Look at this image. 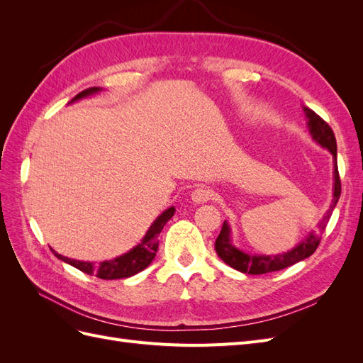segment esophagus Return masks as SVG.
<instances>
[{
	"mask_svg": "<svg viewBox=\"0 0 363 363\" xmlns=\"http://www.w3.org/2000/svg\"><path fill=\"white\" fill-rule=\"evenodd\" d=\"M212 196V192L208 191L207 188H203V186H200V188H196L195 191H192L191 194V199L195 204H203V203H207L208 200H211Z\"/></svg>",
	"mask_w": 363,
	"mask_h": 363,
	"instance_id": "1",
	"label": "esophagus"
}]
</instances>
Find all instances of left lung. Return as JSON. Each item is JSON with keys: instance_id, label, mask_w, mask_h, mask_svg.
I'll list each match as a JSON object with an SVG mask.
<instances>
[{"instance_id": "1", "label": "left lung", "mask_w": 363, "mask_h": 363, "mask_svg": "<svg viewBox=\"0 0 363 363\" xmlns=\"http://www.w3.org/2000/svg\"><path fill=\"white\" fill-rule=\"evenodd\" d=\"M303 112L307 119V128H309V133L312 139L320 144L323 148H327L332 152L333 156V199L330 203V207L325 212L321 223L318 224V232H312L307 235L300 244H296L292 250L281 252V255H250V252L238 248L233 245L232 240V228H230L228 223L224 221L221 233L216 238L215 250L218 256L225 262L228 267H232L240 272L251 274V276H257V274H267L272 271H280L283 268H288L296 262H301L312 256L315 250L320 245L321 233L325 230V225L330 219L333 208L337 204V200L340 196V180H339V172H337V160H336V139L333 130L330 128L325 121L318 116L309 107L303 106Z\"/></svg>"}]
</instances>
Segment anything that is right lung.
Instances as JSON below:
<instances>
[{"mask_svg":"<svg viewBox=\"0 0 363 363\" xmlns=\"http://www.w3.org/2000/svg\"><path fill=\"white\" fill-rule=\"evenodd\" d=\"M100 91H103L101 87H89V89H86L83 92H80L79 95H75L71 103L74 101H79L83 100V98L91 96L94 94H98ZM69 103V104H71ZM175 212V207H169L164 211L163 213H160L156 219L155 223L151 224V227L148 228V232L145 233V236L142 238L140 242L131 248L128 252L123 256H118L112 260H104L101 263H95L92 262H83V260H75V259H69V257H65L62 255H59L57 251H54V256L57 259H60L65 263H69L71 267L80 269L86 274H89V276H95L98 279H103V280H116V279H127L135 276V274L140 272L142 269H145L150 263L155 259L157 248H159V235L162 232V228L164 227L169 219L172 218Z\"/></svg>","mask_w":363,"mask_h":363,"instance_id":"1","label":"right lung"}]
</instances>
